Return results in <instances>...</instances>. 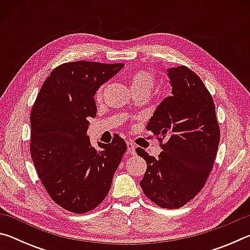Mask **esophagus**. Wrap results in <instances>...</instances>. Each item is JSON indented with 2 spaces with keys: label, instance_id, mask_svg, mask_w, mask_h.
<instances>
[{
  "label": "esophagus",
  "instance_id": "34e87169",
  "mask_svg": "<svg viewBox=\"0 0 250 250\" xmlns=\"http://www.w3.org/2000/svg\"><path fill=\"white\" fill-rule=\"evenodd\" d=\"M126 146H128V153L131 155L135 154V146L131 142H126Z\"/></svg>",
  "mask_w": 250,
  "mask_h": 250
}]
</instances>
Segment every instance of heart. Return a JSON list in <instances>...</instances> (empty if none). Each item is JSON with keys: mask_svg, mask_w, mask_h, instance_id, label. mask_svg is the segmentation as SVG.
I'll use <instances>...</instances> for the list:
<instances>
[{"mask_svg": "<svg viewBox=\"0 0 250 250\" xmlns=\"http://www.w3.org/2000/svg\"><path fill=\"white\" fill-rule=\"evenodd\" d=\"M129 82L130 89L145 90L147 94H150V91L154 86V76L147 70H137L133 74H131ZM101 96H103V88H100L97 91L96 98L100 99Z\"/></svg>", "mask_w": 250, "mask_h": 250, "instance_id": "b5f03b06", "label": "heart"}]
</instances>
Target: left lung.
I'll list each match as a JSON object with an SVG mask.
<instances>
[{"mask_svg": "<svg viewBox=\"0 0 250 250\" xmlns=\"http://www.w3.org/2000/svg\"><path fill=\"white\" fill-rule=\"evenodd\" d=\"M172 95L156 105L146 129L166 138L159 158L137 147L146 160L143 192L163 208H180L201 191L219 145L215 105L198 76L185 66L167 69Z\"/></svg>", "mask_w": 250, "mask_h": 250, "instance_id": "obj_1", "label": "left lung"}]
</instances>
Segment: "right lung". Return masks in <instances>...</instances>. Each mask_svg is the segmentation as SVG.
Masks as SVG:
<instances>
[{
	"label": "right lung",
	"mask_w": 250,
	"mask_h": 250,
	"mask_svg": "<svg viewBox=\"0 0 250 250\" xmlns=\"http://www.w3.org/2000/svg\"><path fill=\"white\" fill-rule=\"evenodd\" d=\"M124 64L73 62L55 68L45 80L31 113V154L52 200L71 213L96 208L110 191L126 151L125 140L98 142L87 135L97 112L94 97Z\"/></svg>",
	"instance_id": "right-lung-1"
}]
</instances>
